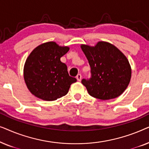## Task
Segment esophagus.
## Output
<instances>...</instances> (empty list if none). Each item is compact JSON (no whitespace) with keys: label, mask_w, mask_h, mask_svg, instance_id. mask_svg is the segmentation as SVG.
<instances>
[{"label":"esophagus","mask_w":149,"mask_h":149,"mask_svg":"<svg viewBox=\"0 0 149 149\" xmlns=\"http://www.w3.org/2000/svg\"><path fill=\"white\" fill-rule=\"evenodd\" d=\"M76 78H77V80H78L79 81H80L81 80V74H78L77 75Z\"/></svg>","instance_id":"34e87169"}]
</instances>
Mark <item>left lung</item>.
<instances>
[{"label": "left lung", "mask_w": 149, "mask_h": 149, "mask_svg": "<svg viewBox=\"0 0 149 149\" xmlns=\"http://www.w3.org/2000/svg\"><path fill=\"white\" fill-rule=\"evenodd\" d=\"M81 47L91 67V78L81 81L89 94L102 100L121 95L132 76L131 66L125 55L104 41L98 42L94 47L81 45Z\"/></svg>", "instance_id": "obj_1"}]
</instances>
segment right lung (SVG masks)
I'll list each match as a JSON object with an SVG mask.
<instances>
[{"label":"right lung","mask_w":149,"mask_h":149,"mask_svg":"<svg viewBox=\"0 0 149 149\" xmlns=\"http://www.w3.org/2000/svg\"><path fill=\"white\" fill-rule=\"evenodd\" d=\"M68 51V47L50 41L36 47L26 59L24 81L29 91L38 98L56 100L66 95L70 85L77 81L69 76L66 65L60 61Z\"/></svg>","instance_id":"obj_1"}]
</instances>
